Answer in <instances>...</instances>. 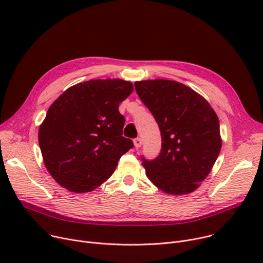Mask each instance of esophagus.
<instances>
[{"instance_id":"obj_1","label":"esophagus","mask_w":263,"mask_h":263,"mask_svg":"<svg viewBox=\"0 0 263 263\" xmlns=\"http://www.w3.org/2000/svg\"><path fill=\"white\" fill-rule=\"evenodd\" d=\"M133 143H134V147H135V148H140V147H142V144H143L142 140H141V139H139V137H137V139H135V140L133 141Z\"/></svg>"}]
</instances>
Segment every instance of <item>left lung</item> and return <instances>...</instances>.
<instances>
[{
    "label": "left lung",
    "mask_w": 263,
    "mask_h": 263,
    "mask_svg": "<svg viewBox=\"0 0 263 263\" xmlns=\"http://www.w3.org/2000/svg\"><path fill=\"white\" fill-rule=\"evenodd\" d=\"M134 85L162 137L159 157L142 163L148 179L166 194L194 192L210 174L222 148L216 113L201 95L182 83L156 79Z\"/></svg>",
    "instance_id": "8db88e82"
}]
</instances>
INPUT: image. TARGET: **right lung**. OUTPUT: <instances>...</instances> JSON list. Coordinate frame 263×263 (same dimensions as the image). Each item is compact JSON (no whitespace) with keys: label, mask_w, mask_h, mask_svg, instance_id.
<instances>
[{"label":"right lung","mask_w":263,"mask_h":263,"mask_svg":"<svg viewBox=\"0 0 263 263\" xmlns=\"http://www.w3.org/2000/svg\"><path fill=\"white\" fill-rule=\"evenodd\" d=\"M133 91L121 79L89 80L69 87L49 107L38 142L45 166L61 186L91 192L115 172L133 142L122 135L119 104Z\"/></svg>","instance_id":"add662e5"}]
</instances>
